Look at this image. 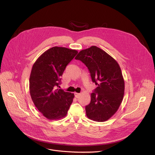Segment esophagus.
Returning a JSON list of instances; mask_svg holds the SVG:
<instances>
[{
	"label": "esophagus",
	"mask_w": 155,
	"mask_h": 155,
	"mask_svg": "<svg viewBox=\"0 0 155 155\" xmlns=\"http://www.w3.org/2000/svg\"><path fill=\"white\" fill-rule=\"evenodd\" d=\"M74 94H75V97H76V98H78V97L80 95V93H77V92H75Z\"/></svg>",
	"instance_id": "1"
}]
</instances>
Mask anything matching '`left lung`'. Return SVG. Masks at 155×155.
I'll list each match as a JSON object with an SVG mask.
<instances>
[{
  "label": "left lung",
  "instance_id": "obj_1",
  "mask_svg": "<svg viewBox=\"0 0 155 155\" xmlns=\"http://www.w3.org/2000/svg\"><path fill=\"white\" fill-rule=\"evenodd\" d=\"M88 68L97 85L85 106L87 116L97 122L106 121L117 112L123 101L124 81L117 62L95 46L80 51L75 57Z\"/></svg>",
  "mask_w": 155,
  "mask_h": 155
}]
</instances>
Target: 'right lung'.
I'll return each mask as SVG.
<instances>
[{"instance_id": "add662e5", "label": "right lung", "mask_w": 155, "mask_h": 155, "mask_svg": "<svg viewBox=\"0 0 155 155\" xmlns=\"http://www.w3.org/2000/svg\"><path fill=\"white\" fill-rule=\"evenodd\" d=\"M78 51L54 46L41 55L32 66L29 78V92L38 110L50 120L65 117L74 94L59 89L61 77Z\"/></svg>"}]
</instances>
